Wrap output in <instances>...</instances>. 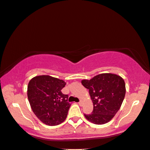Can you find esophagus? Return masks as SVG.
I'll list each match as a JSON object with an SVG mask.
<instances>
[{
	"instance_id": "esophagus-1",
	"label": "esophagus",
	"mask_w": 150,
	"mask_h": 150,
	"mask_svg": "<svg viewBox=\"0 0 150 150\" xmlns=\"http://www.w3.org/2000/svg\"><path fill=\"white\" fill-rule=\"evenodd\" d=\"M79 105H81L82 104V101H81V100H80V101L79 102Z\"/></svg>"
}]
</instances>
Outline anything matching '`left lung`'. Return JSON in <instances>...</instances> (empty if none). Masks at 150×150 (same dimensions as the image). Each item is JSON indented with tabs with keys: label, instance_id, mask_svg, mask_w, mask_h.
Instances as JSON below:
<instances>
[{
	"label": "left lung",
	"instance_id": "8db88e82",
	"mask_svg": "<svg viewBox=\"0 0 150 150\" xmlns=\"http://www.w3.org/2000/svg\"><path fill=\"white\" fill-rule=\"evenodd\" d=\"M81 83L89 89L93 109L85 117L93 124L103 125L110 121L119 110L125 98L124 79L112 73H102Z\"/></svg>",
	"mask_w": 150,
	"mask_h": 150
}]
</instances>
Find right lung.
Returning a JSON list of instances; mask_svg holds the SVG:
<instances>
[{
    "instance_id": "add662e5",
    "label": "right lung",
    "mask_w": 150,
    "mask_h": 150,
    "mask_svg": "<svg viewBox=\"0 0 150 150\" xmlns=\"http://www.w3.org/2000/svg\"><path fill=\"white\" fill-rule=\"evenodd\" d=\"M65 85L63 80L49 75L36 76L29 82V102L33 113L43 123L55 126L65 120L71 106L68 95L61 91Z\"/></svg>"
}]
</instances>
